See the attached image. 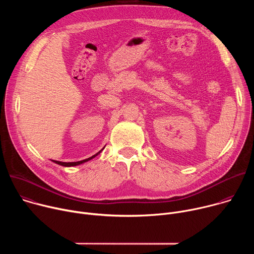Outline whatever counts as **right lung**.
<instances>
[{
    "instance_id": "add662e5",
    "label": "right lung",
    "mask_w": 254,
    "mask_h": 254,
    "mask_svg": "<svg viewBox=\"0 0 254 254\" xmlns=\"http://www.w3.org/2000/svg\"><path fill=\"white\" fill-rule=\"evenodd\" d=\"M103 149H104V148H103ZM103 149H101L98 153H96V154L93 155L92 157H90V158H88V159H85V160H82V161H78V162H68V163H66V162H59V161H55V160H51V161H52L53 163H55V164H57V165H60V166H63V167H75V166L81 165V164H83V163H86V162L92 160L93 158H95L96 156H98V155L103 151Z\"/></svg>"
}]
</instances>
